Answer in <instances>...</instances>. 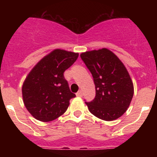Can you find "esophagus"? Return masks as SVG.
Segmentation results:
<instances>
[{
  "label": "esophagus",
  "instance_id": "1",
  "mask_svg": "<svg viewBox=\"0 0 157 157\" xmlns=\"http://www.w3.org/2000/svg\"><path fill=\"white\" fill-rule=\"evenodd\" d=\"M82 94H83L82 91L79 90L78 92L77 93V94H76V96H77V97H82Z\"/></svg>",
  "mask_w": 157,
  "mask_h": 157
}]
</instances>
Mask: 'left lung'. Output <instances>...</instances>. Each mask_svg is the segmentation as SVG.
<instances>
[{"instance_id": "left-lung-1", "label": "left lung", "mask_w": 157, "mask_h": 157, "mask_svg": "<svg viewBox=\"0 0 157 157\" xmlns=\"http://www.w3.org/2000/svg\"><path fill=\"white\" fill-rule=\"evenodd\" d=\"M94 78V100L86 102L96 117L112 121L127 110L134 95V85L123 62L106 48L80 54Z\"/></svg>"}]
</instances>
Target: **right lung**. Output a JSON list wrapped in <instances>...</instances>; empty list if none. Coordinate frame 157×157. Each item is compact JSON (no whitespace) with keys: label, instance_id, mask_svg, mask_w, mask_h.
<instances>
[{"label":"right lung","instance_id":"add662e5","mask_svg":"<svg viewBox=\"0 0 157 157\" xmlns=\"http://www.w3.org/2000/svg\"><path fill=\"white\" fill-rule=\"evenodd\" d=\"M78 52L56 48L31 69L22 86L26 109L36 120L49 122L63 115L75 97L63 72L75 62Z\"/></svg>","mask_w":157,"mask_h":157}]
</instances>
